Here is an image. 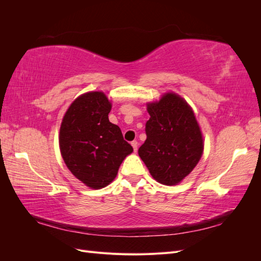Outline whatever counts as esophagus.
Segmentation results:
<instances>
[{"instance_id": "esophagus-1", "label": "esophagus", "mask_w": 261, "mask_h": 261, "mask_svg": "<svg viewBox=\"0 0 261 261\" xmlns=\"http://www.w3.org/2000/svg\"><path fill=\"white\" fill-rule=\"evenodd\" d=\"M132 146H133V148H134V151H137V148H138V143L136 140H134V141H132Z\"/></svg>"}]
</instances>
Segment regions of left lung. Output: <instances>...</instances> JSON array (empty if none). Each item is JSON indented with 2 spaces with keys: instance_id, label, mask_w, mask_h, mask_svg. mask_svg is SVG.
Masks as SVG:
<instances>
[{
  "instance_id": "obj_1",
  "label": "left lung",
  "mask_w": 261,
  "mask_h": 261,
  "mask_svg": "<svg viewBox=\"0 0 261 261\" xmlns=\"http://www.w3.org/2000/svg\"><path fill=\"white\" fill-rule=\"evenodd\" d=\"M147 139L138 154L156 181L176 185L202 155L200 127L192 108L176 93H164L159 101L147 105Z\"/></svg>"
}]
</instances>
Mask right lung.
<instances>
[{
  "mask_svg": "<svg viewBox=\"0 0 261 261\" xmlns=\"http://www.w3.org/2000/svg\"><path fill=\"white\" fill-rule=\"evenodd\" d=\"M112 105L101 91L82 94L63 117L59 143L66 167L85 185L100 189L115 178L133 147L109 121Z\"/></svg>",
  "mask_w": 261,
  "mask_h": 261,
  "instance_id": "right-lung-1",
  "label": "right lung"
}]
</instances>
